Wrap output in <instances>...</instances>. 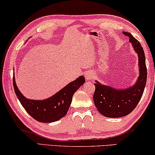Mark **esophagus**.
<instances>
[{"label": "esophagus", "instance_id": "obj_1", "mask_svg": "<svg viewBox=\"0 0 155 155\" xmlns=\"http://www.w3.org/2000/svg\"><path fill=\"white\" fill-rule=\"evenodd\" d=\"M84 76H85L86 80H92L94 77V73L92 71H88L84 73Z\"/></svg>", "mask_w": 155, "mask_h": 155}]
</instances>
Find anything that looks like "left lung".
Segmentation results:
<instances>
[{
    "label": "left lung",
    "instance_id": "8db88e82",
    "mask_svg": "<svg viewBox=\"0 0 155 155\" xmlns=\"http://www.w3.org/2000/svg\"><path fill=\"white\" fill-rule=\"evenodd\" d=\"M138 57L139 75L135 84L126 88H115L95 80L93 96L95 107L105 117L120 118L131 113L143 96L147 81V68L143 48L130 33L123 31Z\"/></svg>",
    "mask_w": 155,
    "mask_h": 155
}]
</instances>
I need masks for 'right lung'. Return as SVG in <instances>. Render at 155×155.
I'll return each mask as SVG.
<instances>
[{
	"label": "right lung",
	"mask_w": 155,
	"mask_h": 155,
	"mask_svg": "<svg viewBox=\"0 0 155 155\" xmlns=\"http://www.w3.org/2000/svg\"><path fill=\"white\" fill-rule=\"evenodd\" d=\"M84 82V76H79L51 97L43 100H35L27 99L21 93L16 84L13 74L14 90L19 101L31 117L41 123L57 121L66 115L74 93Z\"/></svg>",
	"instance_id": "add662e5"
}]
</instances>
